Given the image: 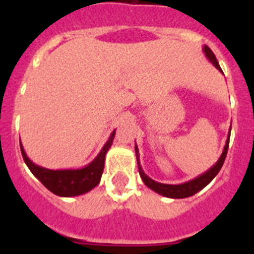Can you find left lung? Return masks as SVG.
<instances>
[{"label":"left lung","mask_w":254,"mask_h":254,"mask_svg":"<svg viewBox=\"0 0 254 254\" xmlns=\"http://www.w3.org/2000/svg\"><path fill=\"white\" fill-rule=\"evenodd\" d=\"M203 53L207 57V60L210 61L211 64H214L217 69H219L220 72L223 73V69L220 67L219 62H217L216 57L212 53L210 48L207 46H203L202 48ZM232 129V127H230ZM230 129H229V136L226 138L225 146H224L223 154L219 158V160L212 165L208 170H206L205 173H202L201 176L196 177L194 179H190V181L186 182V183H182V185H164V183H159V182H155L154 179H151L150 177H147L143 172L142 167L140 165V158H138V149L137 145H134V151H136V158H137V165H138V172H140V177L142 179V182L150 190H152L156 193L161 194L164 197H169V198H186V197H190L193 196L194 193H197L198 190H201L202 188H205L206 186L210 183L215 177L217 176V173L220 172L221 167H223L224 161H225L226 154H228V149H229V140H230Z\"/></svg>","instance_id":"8db88e82"}]
</instances>
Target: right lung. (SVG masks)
Segmentation results:
<instances>
[{
	"label": "right lung",
	"instance_id": "add662e5",
	"mask_svg": "<svg viewBox=\"0 0 254 254\" xmlns=\"http://www.w3.org/2000/svg\"><path fill=\"white\" fill-rule=\"evenodd\" d=\"M114 136H116V129L112 132L98 156L90 164H87L86 167L80 168V169L53 170L40 167L28 158L21 145V141H20V149H21L24 161L30 172L43 183L47 190L61 197H73L86 193L99 185L103 170H104L105 155L108 150L111 149Z\"/></svg>",
	"mask_w": 254,
	"mask_h": 254
}]
</instances>
